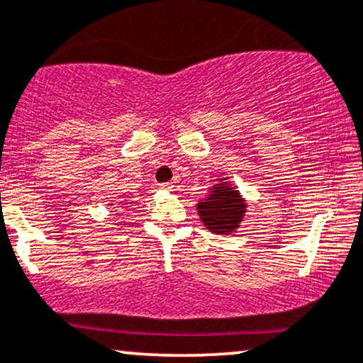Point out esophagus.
Segmentation results:
<instances>
[{
	"label": "esophagus",
	"mask_w": 363,
	"mask_h": 363,
	"mask_svg": "<svg viewBox=\"0 0 363 363\" xmlns=\"http://www.w3.org/2000/svg\"><path fill=\"white\" fill-rule=\"evenodd\" d=\"M159 187H160V189H164V191H172V184H171V182H162V184H159Z\"/></svg>",
	"instance_id": "obj_1"
}]
</instances>
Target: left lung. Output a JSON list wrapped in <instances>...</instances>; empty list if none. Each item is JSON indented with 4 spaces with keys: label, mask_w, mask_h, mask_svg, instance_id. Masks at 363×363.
Here are the masks:
<instances>
[{
    "label": "left lung",
    "mask_w": 363,
    "mask_h": 363,
    "mask_svg": "<svg viewBox=\"0 0 363 363\" xmlns=\"http://www.w3.org/2000/svg\"><path fill=\"white\" fill-rule=\"evenodd\" d=\"M245 209L246 204L242 203L240 192L229 184L214 186L213 192L197 204L203 223L216 235H228L240 226Z\"/></svg>",
    "instance_id": "8db88e82"
}]
</instances>
